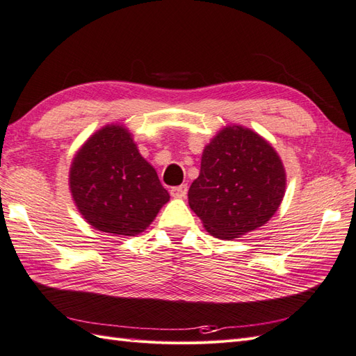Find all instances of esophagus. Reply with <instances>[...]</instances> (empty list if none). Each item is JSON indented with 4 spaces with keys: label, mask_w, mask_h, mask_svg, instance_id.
I'll use <instances>...</instances> for the list:
<instances>
[{
    "label": "esophagus",
    "mask_w": 356,
    "mask_h": 356,
    "mask_svg": "<svg viewBox=\"0 0 356 356\" xmlns=\"http://www.w3.org/2000/svg\"><path fill=\"white\" fill-rule=\"evenodd\" d=\"M187 190H188L187 184H181V186H177V187H172L170 195H172V197H177V199L184 197L187 195Z\"/></svg>",
    "instance_id": "34e87169"
}]
</instances>
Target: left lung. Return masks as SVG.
Masks as SVG:
<instances>
[{
  "label": "left lung",
  "instance_id": "8db88e82",
  "mask_svg": "<svg viewBox=\"0 0 356 356\" xmlns=\"http://www.w3.org/2000/svg\"><path fill=\"white\" fill-rule=\"evenodd\" d=\"M287 175L264 137L227 125L205 145L188 205L216 238L231 240L263 227L278 211Z\"/></svg>",
  "mask_w": 356,
  "mask_h": 356
}]
</instances>
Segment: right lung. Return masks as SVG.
<instances>
[{"label": "right lung", "instance_id": "obj_1", "mask_svg": "<svg viewBox=\"0 0 356 356\" xmlns=\"http://www.w3.org/2000/svg\"><path fill=\"white\" fill-rule=\"evenodd\" d=\"M69 190L92 228L125 237L148 228L170 197L120 124L102 127L81 145L69 169Z\"/></svg>", "mask_w": 356, "mask_h": 356}]
</instances>
